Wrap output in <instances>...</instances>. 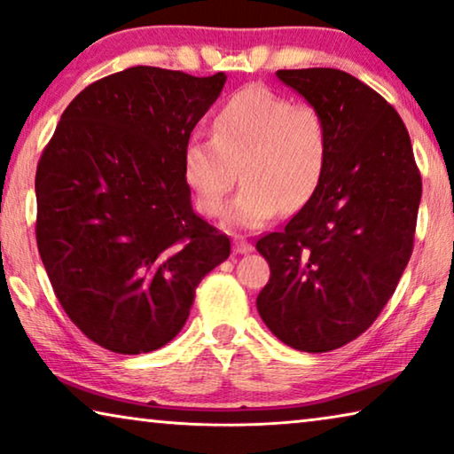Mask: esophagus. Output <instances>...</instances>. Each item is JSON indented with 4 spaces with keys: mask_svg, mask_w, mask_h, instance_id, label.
Here are the masks:
<instances>
[{
    "mask_svg": "<svg viewBox=\"0 0 454 454\" xmlns=\"http://www.w3.org/2000/svg\"><path fill=\"white\" fill-rule=\"evenodd\" d=\"M234 250L239 254H248V253H253L254 247L250 245V242L245 240V239H234Z\"/></svg>",
    "mask_w": 454,
    "mask_h": 454,
    "instance_id": "34e87169",
    "label": "esophagus"
}]
</instances>
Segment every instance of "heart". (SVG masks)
<instances>
[{
  "label": "heart",
  "mask_w": 454,
  "mask_h": 454,
  "mask_svg": "<svg viewBox=\"0 0 454 454\" xmlns=\"http://www.w3.org/2000/svg\"><path fill=\"white\" fill-rule=\"evenodd\" d=\"M328 159V128L314 106L250 85L215 114L214 137L187 140L184 171L200 212L220 215L240 168L242 189L226 222L256 230L306 206L322 185Z\"/></svg>",
  "instance_id": "1"
}]
</instances>
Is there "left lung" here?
Listing matches in <instances>:
<instances>
[{"instance_id": "obj_1", "label": "left lung", "mask_w": 454, "mask_h": 454, "mask_svg": "<svg viewBox=\"0 0 454 454\" xmlns=\"http://www.w3.org/2000/svg\"><path fill=\"white\" fill-rule=\"evenodd\" d=\"M326 121L330 159L312 200L256 242L270 279L256 297L287 347L328 353L361 336L408 265L422 179L394 107L338 69L277 71Z\"/></svg>"}]
</instances>
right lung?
<instances>
[{
	"label": "right lung",
	"mask_w": 454,
	"mask_h": 454,
	"mask_svg": "<svg viewBox=\"0 0 454 454\" xmlns=\"http://www.w3.org/2000/svg\"><path fill=\"white\" fill-rule=\"evenodd\" d=\"M226 83L130 67L67 106L36 168V242L73 324L112 353L165 347L230 240L193 212L184 151Z\"/></svg>",
	"instance_id": "add662e5"
}]
</instances>
